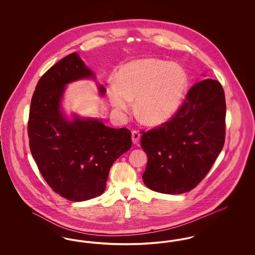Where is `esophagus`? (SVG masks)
Wrapping results in <instances>:
<instances>
[{"mask_svg":"<svg viewBox=\"0 0 255 255\" xmlns=\"http://www.w3.org/2000/svg\"><path fill=\"white\" fill-rule=\"evenodd\" d=\"M140 139V133H138L137 131L133 130L132 132V140H133V144H137L139 142Z\"/></svg>","mask_w":255,"mask_h":255,"instance_id":"obj_1","label":"esophagus"}]
</instances>
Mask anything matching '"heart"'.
<instances>
[{
	"label": "heart",
	"instance_id": "1",
	"mask_svg": "<svg viewBox=\"0 0 255 255\" xmlns=\"http://www.w3.org/2000/svg\"><path fill=\"white\" fill-rule=\"evenodd\" d=\"M187 88V75L177 63L156 58L132 61L123 66L118 80L108 87L111 105L127 112L135 98L136 116L148 125L171 119L180 108Z\"/></svg>",
	"mask_w": 255,
	"mask_h": 255
}]
</instances>
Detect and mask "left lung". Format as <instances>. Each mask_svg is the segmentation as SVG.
Returning a JSON list of instances; mask_svg holds the SVG:
<instances>
[{"label":"left lung","instance_id":"obj_1","mask_svg":"<svg viewBox=\"0 0 255 255\" xmlns=\"http://www.w3.org/2000/svg\"><path fill=\"white\" fill-rule=\"evenodd\" d=\"M226 111L219 81L195 84L169 122L141 136L148 157L142 175L146 186L165 194H182L197 186L224 147Z\"/></svg>","mask_w":255,"mask_h":255}]
</instances>
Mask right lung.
Wrapping results in <instances>:
<instances>
[{
    "instance_id": "1",
    "label": "right lung",
    "mask_w": 255,
    "mask_h": 255,
    "mask_svg": "<svg viewBox=\"0 0 255 255\" xmlns=\"http://www.w3.org/2000/svg\"><path fill=\"white\" fill-rule=\"evenodd\" d=\"M94 78L95 74L76 52L64 57L43 74L31 98L27 133L31 155L54 192L82 202L102 194L113 163L132 146L131 132L111 128L97 119L61 110L66 85ZM104 96L106 89L98 86Z\"/></svg>"
}]
</instances>
